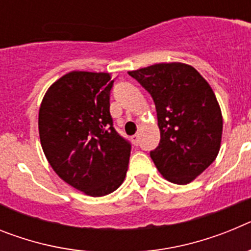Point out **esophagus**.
<instances>
[{"label":"esophagus","instance_id":"34e87169","mask_svg":"<svg viewBox=\"0 0 251 251\" xmlns=\"http://www.w3.org/2000/svg\"><path fill=\"white\" fill-rule=\"evenodd\" d=\"M130 139H132V142H133V145H138L139 143V134H134V136H132L130 137Z\"/></svg>","mask_w":251,"mask_h":251}]
</instances>
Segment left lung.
<instances>
[{
	"instance_id": "1",
	"label": "left lung",
	"mask_w": 251,
	"mask_h": 251,
	"mask_svg": "<svg viewBox=\"0 0 251 251\" xmlns=\"http://www.w3.org/2000/svg\"><path fill=\"white\" fill-rule=\"evenodd\" d=\"M128 74L151 94L161 141L151 158L170 182L186 185L216 158L223 115L211 86L196 69L162 63Z\"/></svg>"
}]
</instances>
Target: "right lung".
I'll list each match as a JSON object with an SVG mask.
<instances>
[{"label":"right lung","mask_w":251,"mask_h":251,"mask_svg":"<svg viewBox=\"0 0 251 251\" xmlns=\"http://www.w3.org/2000/svg\"><path fill=\"white\" fill-rule=\"evenodd\" d=\"M113 83L108 73H69L49 88L39 112L40 141L52 170L93 197L123 183L132 148L113 127Z\"/></svg>","instance_id":"1"}]
</instances>
